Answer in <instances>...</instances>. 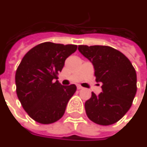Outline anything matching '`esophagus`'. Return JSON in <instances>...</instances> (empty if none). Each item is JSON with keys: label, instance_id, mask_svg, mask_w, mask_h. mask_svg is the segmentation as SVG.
<instances>
[{"label": "esophagus", "instance_id": "obj_1", "mask_svg": "<svg viewBox=\"0 0 147 147\" xmlns=\"http://www.w3.org/2000/svg\"><path fill=\"white\" fill-rule=\"evenodd\" d=\"M77 88H78V89H82V88H83V87L81 86H77Z\"/></svg>", "mask_w": 147, "mask_h": 147}]
</instances>
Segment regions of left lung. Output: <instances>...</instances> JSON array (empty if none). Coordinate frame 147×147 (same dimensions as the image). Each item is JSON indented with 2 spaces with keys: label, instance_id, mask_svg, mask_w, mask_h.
<instances>
[{
  "label": "left lung",
  "instance_id": "1",
  "mask_svg": "<svg viewBox=\"0 0 147 147\" xmlns=\"http://www.w3.org/2000/svg\"><path fill=\"white\" fill-rule=\"evenodd\" d=\"M78 51L91 61L102 92L85 103L88 119L98 125L118 122L130 109L136 93V73L133 65L118 50L103 45H79Z\"/></svg>",
  "mask_w": 147,
  "mask_h": 147
}]
</instances>
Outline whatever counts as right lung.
<instances>
[{"mask_svg": "<svg viewBox=\"0 0 147 147\" xmlns=\"http://www.w3.org/2000/svg\"><path fill=\"white\" fill-rule=\"evenodd\" d=\"M76 50L75 45L44 42L32 48L21 60L15 74L17 96L34 121L50 124L63 116L76 86H64L54 80L58 79L65 59Z\"/></svg>", "mask_w": 147, "mask_h": 147, "instance_id": "obj_1", "label": "right lung"}]
</instances>
